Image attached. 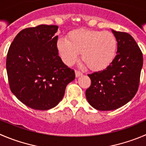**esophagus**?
<instances>
[{"label":"esophagus","instance_id":"34e87169","mask_svg":"<svg viewBox=\"0 0 146 146\" xmlns=\"http://www.w3.org/2000/svg\"><path fill=\"white\" fill-rule=\"evenodd\" d=\"M75 75H76V77H80V76L82 75V73L80 72H79V71H75Z\"/></svg>","mask_w":146,"mask_h":146}]
</instances>
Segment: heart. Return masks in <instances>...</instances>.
Segmentation results:
<instances>
[{
  "instance_id": "1",
  "label": "heart",
  "mask_w": 146,
  "mask_h": 146,
  "mask_svg": "<svg viewBox=\"0 0 146 146\" xmlns=\"http://www.w3.org/2000/svg\"><path fill=\"white\" fill-rule=\"evenodd\" d=\"M58 52L66 65L81 58L92 71H102L110 66L116 57L117 41L112 33L102 31L77 29L68 34L67 40L59 38Z\"/></svg>"
}]
</instances>
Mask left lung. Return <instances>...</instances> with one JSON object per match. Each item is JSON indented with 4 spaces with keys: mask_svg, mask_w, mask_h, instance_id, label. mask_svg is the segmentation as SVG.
<instances>
[{
    "mask_svg": "<svg viewBox=\"0 0 146 146\" xmlns=\"http://www.w3.org/2000/svg\"><path fill=\"white\" fill-rule=\"evenodd\" d=\"M112 34L117 41V55L110 66L88 74L91 85L86 98L95 109L114 110L130 102L138 91L143 67V54L134 38L127 33Z\"/></svg>",
    "mask_w": 146,
    "mask_h": 146,
    "instance_id": "obj_1",
    "label": "left lung"
}]
</instances>
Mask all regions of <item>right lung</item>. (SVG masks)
Segmentation results:
<instances>
[{
  "label": "right lung",
  "mask_w": 146,
  "mask_h": 146,
  "mask_svg": "<svg viewBox=\"0 0 146 146\" xmlns=\"http://www.w3.org/2000/svg\"><path fill=\"white\" fill-rule=\"evenodd\" d=\"M59 26L39 25L21 31L9 47L6 70L11 90L26 106L38 110L54 108L75 79L57 50Z\"/></svg>",
  "instance_id": "obj_1"
}]
</instances>
